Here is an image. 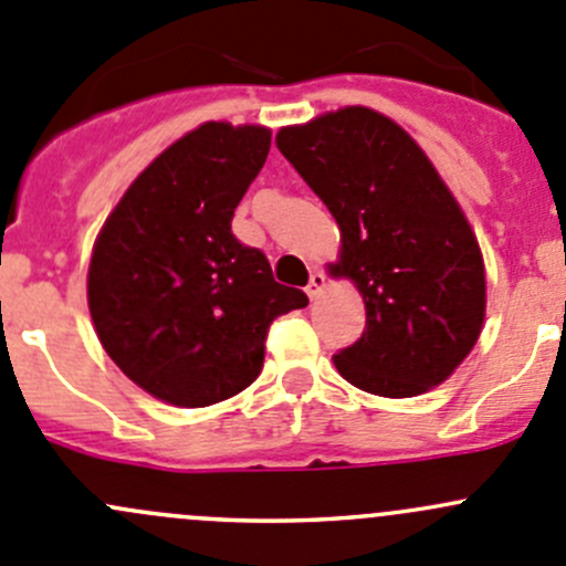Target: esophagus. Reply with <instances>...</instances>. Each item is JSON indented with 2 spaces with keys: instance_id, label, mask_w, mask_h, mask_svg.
I'll use <instances>...</instances> for the list:
<instances>
[{
  "instance_id": "34e87169",
  "label": "esophagus",
  "mask_w": 566,
  "mask_h": 566,
  "mask_svg": "<svg viewBox=\"0 0 566 566\" xmlns=\"http://www.w3.org/2000/svg\"><path fill=\"white\" fill-rule=\"evenodd\" d=\"M323 290H325V273L319 271V268H315L310 276V284H306V295H310V298H317Z\"/></svg>"
}]
</instances>
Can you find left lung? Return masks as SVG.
Masks as SVG:
<instances>
[{
	"label": "left lung",
	"mask_w": 566,
	"mask_h": 566,
	"mask_svg": "<svg viewBox=\"0 0 566 566\" xmlns=\"http://www.w3.org/2000/svg\"><path fill=\"white\" fill-rule=\"evenodd\" d=\"M339 224L331 265L364 295L367 328L334 356L356 389L416 397L443 384L484 323V262L458 199L397 123L345 106L276 134Z\"/></svg>",
	"instance_id": "1"
}]
</instances>
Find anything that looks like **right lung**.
I'll return each instance as SVG.
<instances>
[{
    "label": "right lung",
    "mask_w": 566,
    "mask_h": 566,
    "mask_svg": "<svg viewBox=\"0 0 566 566\" xmlns=\"http://www.w3.org/2000/svg\"><path fill=\"white\" fill-rule=\"evenodd\" d=\"M268 150L262 125H199L130 182L95 241L87 301L101 345L169 405L205 408L254 384L273 319L310 304L232 235Z\"/></svg>",
    "instance_id": "add662e5"
}]
</instances>
